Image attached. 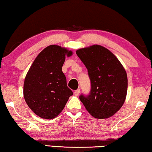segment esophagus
Segmentation results:
<instances>
[{"mask_svg":"<svg viewBox=\"0 0 152 152\" xmlns=\"http://www.w3.org/2000/svg\"><path fill=\"white\" fill-rule=\"evenodd\" d=\"M80 89H77V90H76L75 91H74V94L76 95V96H78V95L80 94Z\"/></svg>","mask_w":152,"mask_h":152,"instance_id":"1","label":"esophagus"}]
</instances>
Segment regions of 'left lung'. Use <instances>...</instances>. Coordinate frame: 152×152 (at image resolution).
Returning <instances> with one entry per match:
<instances>
[{
  "mask_svg": "<svg viewBox=\"0 0 152 152\" xmlns=\"http://www.w3.org/2000/svg\"><path fill=\"white\" fill-rule=\"evenodd\" d=\"M88 70L91 91L79 99L92 117L106 119L115 114L124 103L127 76L121 64L113 53L94 45L76 51Z\"/></svg>",
  "mask_w": 152,
  "mask_h": 152,
  "instance_id": "1",
  "label": "left lung"
}]
</instances>
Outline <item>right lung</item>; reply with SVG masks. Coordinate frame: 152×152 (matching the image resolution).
Returning <instances> with one entry per match:
<instances>
[{
	"mask_svg": "<svg viewBox=\"0 0 152 152\" xmlns=\"http://www.w3.org/2000/svg\"><path fill=\"white\" fill-rule=\"evenodd\" d=\"M71 51L56 45L37 56L25 77L23 94L29 107L38 116L51 119L64 109L72 91L67 86L61 68Z\"/></svg>",
	"mask_w": 152,
	"mask_h": 152,
	"instance_id": "add662e5",
	"label": "right lung"
}]
</instances>
